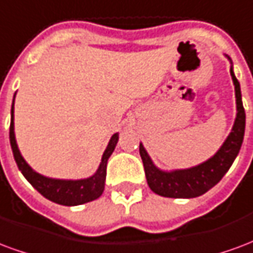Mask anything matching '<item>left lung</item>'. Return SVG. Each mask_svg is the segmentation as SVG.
I'll list each match as a JSON object with an SVG mask.
<instances>
[{"instance_id":"8db88e82","label":"left lung","mask_w":253,"mask_h":253,"mask_svg":"<svg viewBox=\"0 0 253 253\" xmlns=\"http://www.w3.org/2000/svg\"><path fill=\"white\" fill-rule=\"evenodd\" d=\"M228 59L230 61L229 57ZM230 76L233 80L234 92H236L237 115H236L232 131L225 139L222 146L218 149V152L212 157H210L202 164L192 167V168L165 172V170L159 169L153 164V161L149 157L143 145L139 143V154L142 159L146 180H148L150 190L156 192L157 195L165 196V198L201 196L215 186L225 176L229 168L232 167L234 159L237 157L240 149H241L243 139H244L245 111L243 107V101H241L240 83L234 76L233 67H230Z\"/></svg>"}]
</instances>
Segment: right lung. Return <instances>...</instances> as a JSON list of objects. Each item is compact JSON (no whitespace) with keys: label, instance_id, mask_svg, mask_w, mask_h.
I'll return each instance as SVG.
<instances>
[{"label":"right lung","instance_id":"obj_1","mask_svg":"<svg viewBox=\"0 0 253 253\" xmlns=\"http://www.w3.org/2000/svg\"><path fill=\"white\" fill-rule=\"evenodd\" d=\"M16 96V93H14ZM14 99L12 103V110H10V127H9V139H10V146L13 152V157L16 160V164L21 170V173L24 175L27 180L30 181L32 187L41 192L42 195L47 198L48 201L55 202L58 205L63 206H77L83 205L86 202L94 201L97 199L105 186V175H107V161L110 159V156L114 152L119 134L116 132L111 137L110 142L107 145V149L103 153L101 163L99 168L96 170V173L86 179H80V180H62V179H51L46 176L38 173L27 164V161L23 159V156L20 153L19 146L16 142L14 137V115H13V107Z\"/></svg>","mask_w":253,"mask_h":253}]
</instances>
